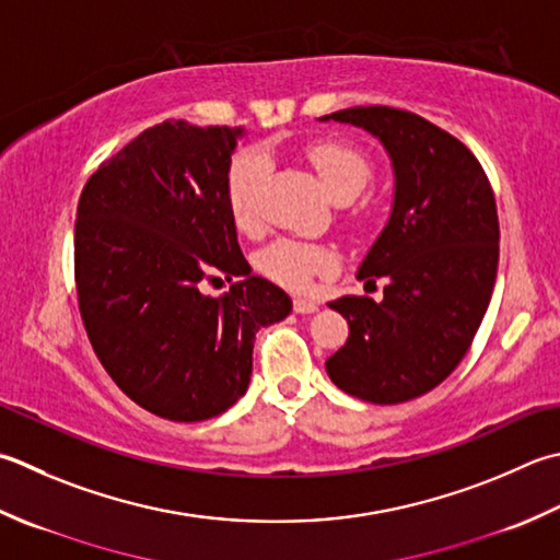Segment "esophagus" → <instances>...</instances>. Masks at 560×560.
Wrapping results in <instances>:
<instances>
[{"instance_id": "obj_1", "label": "esophagus", "mask_w": 560, "mask_h": 560, "mask_svg": "<svg viewBox=\"0 0 560 560\" xmlns=\"http://www.w3.org/2000/svg\"><path fill=\"white\" fill-rule=\"evenodd\" d=\"M317 308H320V305H317L315 301H311V299H293V311L295 313H301V315H308V313H315Z\"/></svg>"}]
</instances>
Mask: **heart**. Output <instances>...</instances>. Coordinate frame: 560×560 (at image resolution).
<instances>
[{
    "mask_svg": "<svg viewBox=\"0 0 560 560\" xmlns=\"http://www.w3.org/2000/svg\"><path fill=\"white\" fill-rule=\"evenodd\" d=\"M323 189L335 201H352L371 179V164L354 145L339 140H317L305 150ZM267 172V158L257 150H245L228 170V206L240 230L257 225V189ZM330 252L315 245L279 240L259 255L261 271L289 289H305L313 273L330 267Z\"/></svg>",
    "mask_w": 560,
    "mask_h": 560,
    "instance_id": "1",
    "label": "heart"
}]
</instances>
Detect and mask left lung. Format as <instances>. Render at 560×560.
<instances>
[{
    "mask_svg": "<svg viewBox=\"0 0 560 560\" xmlns=\"http://www.w3.org/2000/svg\"><path fill=\"white\" fill-rule=\"evenodd\" d=\"M337 120L374 136L390 160L393 203L357 279H386L383 301L342 295L347 345L325 361L339 390L374 405L424 396L468 352L498 277L500 225L470 150L418 114L357 106Z\"/></svg>",
    "mask_w": 560,
    "mask_h": 560,
    "instance_id": "1",
    "label": "left lung"
}]
</instances>
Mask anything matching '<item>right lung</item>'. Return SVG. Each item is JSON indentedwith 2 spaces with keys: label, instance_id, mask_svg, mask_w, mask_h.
Masks as SVG:
<instances>
[{
  "label": "right lung",
  "instance_id": "right-lung-1",
  "mask_svg": "<svg viewBox=\"0 0 560 560\" xmlns=\"http://www.w3.org/2000/svg\"><path fill=\"white\" fill-rule=\"evenodd\" d=\"M245 128L162 120L98 167L77 206L80 313L108 376L140 408L201 422L245 396L261 327L293 311L252 273L228 206ZM240 278L211 300L200 281Z\"/></svg>",
  "mask_w": 560,
  "mask_h": 560
}]
</instances>
